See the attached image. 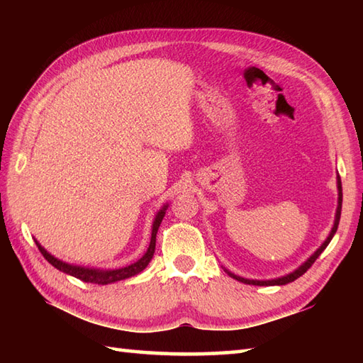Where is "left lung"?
Returning a JSON list of instances; mask_svg holds the SVG:
<instances>
[{
    "label": "left lung",
    "instance_id": "1",
    "mask_svg": "<svg viewBox=\"0 0 363 363\" xmlns=\"http://www.w3.org/2000/svg\"><path fill=\"white\" fill-rule=\"evenodd\" d=\"M337 184H338V207H337V215H335V221H334V228H333V230H330V234H329V237L326 238V242L323 243L320 248L315 251L312 256L307 259L303 265H301L298 269H295V272L293 273H290V274H287V276H282V277H277V279H272V281H254V279H245V277H240V276H237V274H234V273H230V272H228V274L230 276V277H234V279H237V281H240V282H243V284H250V285H285V284H289V282H293L295 279H298L299 276H303L307 269H309L312 265H313V262L317 260L318 257H320V254L326 250V246L329 245V242L333 240V237H334V234L337 233V228H338V221H340V213H342V198H343V194H342V181H340V177H338V181H337Z\"/></svg>",
    "mask_w": 363,
    "mask_h": 363
}]
</instances>
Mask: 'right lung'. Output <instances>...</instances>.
I'll return each mask as SVG.
<instances>
[{"label": "right lung", "mask_w": 363, "mask_h": 363, "mask_svg": "<svg viewBox=\"0 0 363 363\" xmlns=\"http://www.w3.org/2000/svg\"><path fill=\"white\" fill-rule=\"evenodd\" d=\"M165 211H167V206L162 207V211L156 215V218H154L152 223V233H151V242H150V248L148 251L145 252V256L142 259H138L134 264H130L125 268H118V269H95V268H84V267H76V265H70V264H65V262L59 260L56 257H52L50 252H46L40 245L37 243L38 246V251L43 254V257L50 262V264L60 269V272H64L70 276L78 277V279L84 281V282H90V284H98V285H104V284H112V282H117L121 279H126V277L130 276H135L143 269L148 267L150 260L152 259V254L154 250H156V235H157V229L160 226L162 220L165 217Z\"/></svg>", "instance_id": "right-lung-1"}]
</instances>
